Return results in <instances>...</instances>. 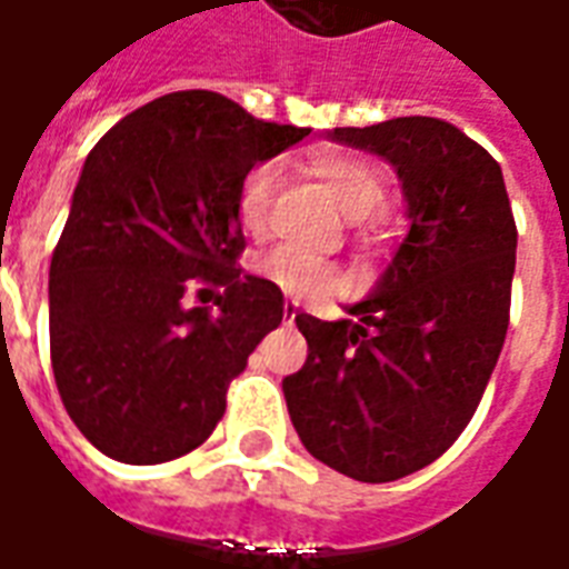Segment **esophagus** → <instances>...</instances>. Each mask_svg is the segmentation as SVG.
I'll use <instances>...</instances> for the list:
<instances>
[{
	"mask_svg": "<svg viewBox=\"0 0 569 569\" xmlns=\"http://www.w3.org/2000/svg\"><path fill=\"white\" fill-rule=\"evenodd\" d=\"M298 313V301L296 298H286L283 301V322H292Z\"/></svg>",
	"mask_w": 569,
	"mask_h": 569,
	"instance_id": "1",
	"label": "esophagus"
}]
</instances>
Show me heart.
Segmentation results:
<instances>
[{
    "label": "heart",
    "instance_id": "heart-1",
    "mask_svg": "<svg viewBox=\"0 0 569 569\" xmlns=\"http://www.w3.org/2000/svg\"><path fill=\"white\" fill-rule=\"evenodd\" d=\"M308 163L310 170L320 176L326 191L332 194L338 210L350 219L371 216L387 198L383 176L362 158H350L338 151H313ZM277 179H280L277 163H259L243 176L240 191H237V219L249 234H259L268 224ZM252 268L261 280L277 286L286 296H326L345 286V277L332 261L296 243H277L264 249L261 256H256Z\"/></svg>",
    "mask_w": 569,
    "mask_h": 569
}]
</instances>
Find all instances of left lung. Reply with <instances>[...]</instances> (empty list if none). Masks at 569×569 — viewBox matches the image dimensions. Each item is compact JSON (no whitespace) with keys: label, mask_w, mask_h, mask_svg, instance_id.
Returning <instances> with one entry per match:
<instances>
[{"label":"left lung","mask_w":569,"mask_h":569,"mask_svg":"<svg viewBox=\"0 0 569 569\" xmlns=\"http://www.w3.org/2000/svg\"><path fill=\"white\" fill-rule=\"evenodd\" d=\"M396 167L411 231L357 320L298 313L308 362L283 378L298 439L341 476L381 485L451 448L500 359L515 273V216L500 163L441 118L335 128Z\"/></svg>","instance_id":"obj_1"}]
</instances>
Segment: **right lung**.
<instances>
[{
	"label": "right lung",
	"mask_w": 569,
	"mask_h": 569,
	"mask_svg": "<svg viewBox=\"0 0 569 569\" xmlns=\"http://www.w3.org/2000/svg\"><path fill=\"white\" fill-rule=\"evenodd\" d=\"M308 133L216 91H176L91 149L51 256L48 308L57 390L97 451L151 466L210 439L228 383L283 322V292L237 264V191ZM191 284H222L217 308L186 309Z\"/></svg>",
	"instance_id": "add662e5"
}]
</instances>
